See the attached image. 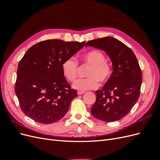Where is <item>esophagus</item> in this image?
Instances as JSON below:
<instances>
[{"label": "esophagus", "instance_id": "1", "mask_svg": "<svg viewBox=\"0 0 160 160\" xmlns=\"http://www.w3.org/2000/svg\"><path fill=\"white\" fill-rule=\"evenodd\" d=\"M84 93H85V91H77V94H78V95H82V94H84Z\"/></svg>", "mask_w": 160, "mask_h": 160}]
</instances>
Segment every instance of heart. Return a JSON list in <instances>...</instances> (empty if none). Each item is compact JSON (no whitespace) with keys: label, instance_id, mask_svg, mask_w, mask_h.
Instances as JSON below:
<instances>
[{"label":"heart","instance_id":"obj_1","mask_svg":"<svg viewBox=\"0 0 160 160\" xmlns=\"http://www.w3.org/2000/svg\"><path fill=\"white\" fill-rule=\"evenodd\" d=\"M81 61L85 65L90 66L86 72L88 77L75 81L72 87L77 90L85 91L98 88L100 81L106 83L112 75L113 69L107 61V57L99 50H93L81 56ZM62 75L69 82H73L78 76L79 64L74 57L65 59L61 64Z\"/></svg>","mask_w":160,"mask_h":160}]
</instances>
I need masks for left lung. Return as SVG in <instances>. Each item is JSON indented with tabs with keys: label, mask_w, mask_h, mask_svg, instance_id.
I'll return each mask as SVG.
<instances>
[{
	"label": "left lung",
	"mask_w": 160,
	"mask_h": 160,
	"mask_svg": "<svg viewBox=\"0 0 160 160\" xmlns=\"http://www.w3.org/2000/svg\"><path fill=\"white\" fill-rule=\"evenodd\" d=\"M88 46L105 51L113 69L103 89L96 91L91 114L106 122L118 121L129 113L140 95L142 74L137 58L129 47L111 37L89 41Z\"/></svg>",
	"instance_id": "left-lung-1"
}]
</instances>
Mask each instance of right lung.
I'll return each instance as SVG.
<instances>
[{
  "instance_id": "add662e5",
  "label": "right lung",
  "mask_w": 160,
  "mask_h": 160,
  "mask_svg": "<svg viewBox=\"0 0 160 160\" xmlns=\"http://www.w3.org/2000/svg\"><path fill=\"white\" fill-rule=\"evenodd\" d=\"M85 43L49 39L34 45L25 52L18 65L14 91L28 117L43 124L64 117L77 93L62 75L61 64Z\"/></svg>"
}]
</instances>
